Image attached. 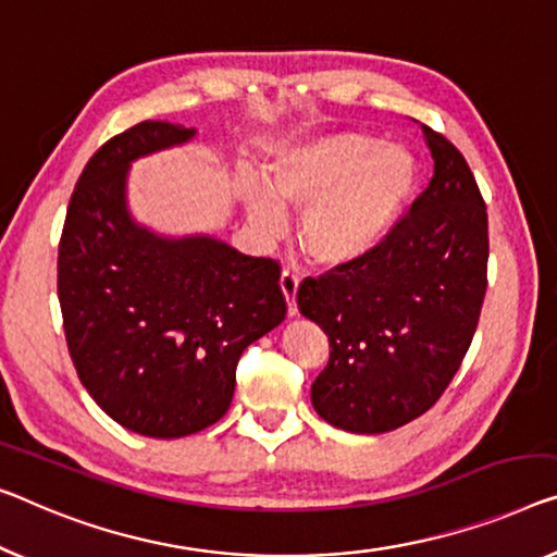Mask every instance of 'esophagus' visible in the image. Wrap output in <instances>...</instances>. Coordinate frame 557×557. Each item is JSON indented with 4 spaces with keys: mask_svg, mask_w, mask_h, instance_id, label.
I'll return each instance as SVG.
<instances>
[{
    "mask_svg": "<svg viewBox=\"0 0 557 557\" xmlns=\"http://www.w3.org/2000/svg\"><path fill=\"white\" fill-rule=\"evenodd\" d=\"M280 287H282V295H285V300H287V314H289V318H295V314H297L295 297H297V287H300V277H297L295 272L282 270Z\"/></svg>",
    "mask_w": 557,
    "mask_h": 557,
    "instance_id": "esophagus-1",
    "label": "esophagus"
}]
</instances>
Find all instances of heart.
<instances>
[{"mask_svg": "<svg viewBox=\"0 0 557 557\" xmlns=\"http://www.w3.org/2000/svg\"><path fill=\"white\" fill-rule=\"evenodd\" d=\"M414 174L403 147L360 132H332L277 149L264 182H245L243 202L250 225L270 237L285 230V207L297 210L302 252L320 268H347L383 243Z\"/></svg>", "mask_w": 557, "mask_h": 557, "instance_id": "obj_1", "label": "heart"}]
</instances>
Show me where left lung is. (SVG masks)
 <instances>
[{
	"mask_svg": "<svg viewBox=\"0 0 557 557\" xmlns=\"http://www.w3.org/2000/svg\"><path fill=\"white\" fill-rule=\"evenodd\" d=\"M435 172L405 218L362 260L307 277L305 318L330 360L312 408L347 433L375 435L428 412L458 372L487 287V212L450 139L422 124Z\"/></svg>",
	"mask_w": 557,
	"mask_h": 557,
	"instance_id": "1",
	"label": "left lung"
}]
</instances>
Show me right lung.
<instances>
[{
	"label": "right lung",
	"instance_id": "add662e5",
	"mask_svg": "<svg viewBox=\"0 0 557 557\" xmlns=\"http://www.w3.org/2000/svg\"><path fill=\"white\" fill-rule=\"evenodd\" d=\"M193 127L139 122L92 154L57 257L66 347L92 400L147 437H185L230 410L239 355L285 320L280 264L210 235L162 237L127 210L129 164Z\"/></svg>",
	"mask_w": 557,
	"mask_h": 557
}]
</instances>
